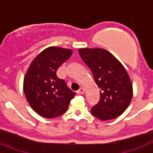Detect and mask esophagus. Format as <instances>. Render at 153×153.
Instances as JSON below:
<instances>
[{
    "label": "esophagus",
    "instance_id": "1",
    "mask_svg": "<svg viewBox=\"0 0 153 153\" xmlns=\"http://www.w3.org/2000/svg\"><path fill=\"white\" fill-rule=\"evenodd\" d=\"M84 92H85L84 88H83L82 87H81L79 90L77 91V93H78V94H83V93H84Z\"/></svg>",
    "mask_w": 153,
    "mask_h": 153
}]
</instances>
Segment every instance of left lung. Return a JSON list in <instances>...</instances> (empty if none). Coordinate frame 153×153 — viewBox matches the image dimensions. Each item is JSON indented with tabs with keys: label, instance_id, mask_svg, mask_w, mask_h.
Returning <instances> with one entry per match:
<instances>
[{
	"label": "left lung",
	"instance_id": "1",
	"mask_svg": "<svg viewBox=\"0 0 153 153\" xmlns=\"http://www.w3.org/2000/svg\"><path fill=\"white\" fill-rule=\"evenodd\" d=\"M80 57L92 71L100 99L91 113L101 120H112L125 111L132 99V85L126 70L110 52L100 48L79 49Z\"/></svg>",
	"mask_w": 153,
	"mask_h": 153
}]
</instances>
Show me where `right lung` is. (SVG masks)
I'll return each mask as SVG.
<instances>
[{
    "label": "right lung",
    "instance_id": "add662e5",
    "mask_svg": "<svg viewBox=\"0 0 153 153\" xmlns=\"http://www.w3.org/2000/svg\"><path fill=\"white\" fill-rule=\"evenodd\" d=\"M72 53L71 50L51 47L31 63L25 74L23 89L31 107L41 117L54 118L68 110L76 95L57 76V71Z\"/></svg>",
    "mask_w": 153,
    "mask_h": 153
}]
</instances>
